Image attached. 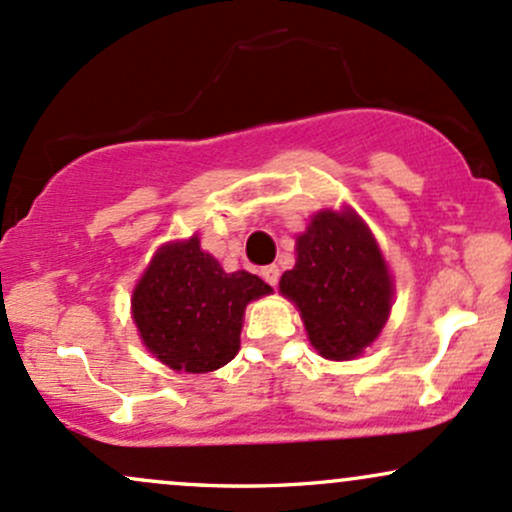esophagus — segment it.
Segmentation results:
<instances>
[{
  "label": "esophagus",
  "instance_id": "34e87169",
  "mask_svg": "<svg viewBox=\"0 0 512 512\" xmlns=\"http://www.w3.org/2000/svg\"><path fill=\"white\" fill-rule=\"evenodd\" d=\"M279 276H281V272H279V267H276V264H269V267L262 269V279L267 281L269 286L279 284Z\"/></svg>",
  "mask_w": 512,
  "mask_h": 512
}]
</instances>
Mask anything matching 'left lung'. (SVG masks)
Listing matches in <instances>:
<instances>
[{"mask_svg": "<svg viewBox=\"0 0 512 512\" xmlns=\"http://www.w3.org/2000/svg\"><path fill=\"white\" fill-rule=\"evenodd\" d=\"M296 267L279 289L296 303L320 356L349 361L385 327L392 276L373 233L351 209L317 211L296 238Z\"/></svg>", "mask_w": 512, "mask_h": 512, "instance_id": "left-lung-1", "label": "left lung"}]
</instances>
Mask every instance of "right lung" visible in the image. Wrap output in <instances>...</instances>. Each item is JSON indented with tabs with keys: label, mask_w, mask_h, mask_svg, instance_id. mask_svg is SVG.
Listing matches in <instances>:
<instances>
[{
	"label": "right lung",
	"mask_w": 512,
	"mask_h": 512,
	"mask_svg": "<svg viewBox=\"0 0 512 512\" xmlns=\"http://www.w3.org/2000/svg\"><path fill=\"white\" fill-rule=\"evenodd\" d=\"M272 293L260 276L223 272L199 238L163 245L132 293V317L146 349L185 373L226 366L240 349L245 305Z\"/></svg>",
	"instance_id": "right-lung-1"
}]
</instances>
